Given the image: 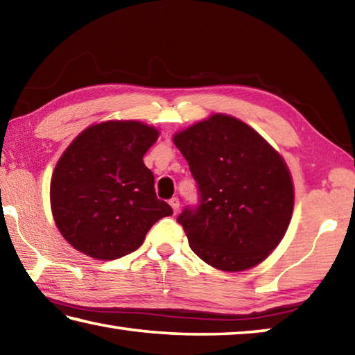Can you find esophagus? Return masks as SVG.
Masks as SVG:
<instances>
[{
  "label": "esophagus",
  "instance_id": "obj_1",
  "mask_svg": "<svg viewBox=\"0 0 355 355\" xmlns=\"http://www.w3.org/2000/svg\"><path fill=\"white\" fill-rule=\"evenodd\" d=\"M169 205L172 207V209H173V213H178V209H180V200H178V197H172V199L169 200Z\"/></svg>",
  "mask_w": 355,
  "mask_h": 355
}]
</instances>
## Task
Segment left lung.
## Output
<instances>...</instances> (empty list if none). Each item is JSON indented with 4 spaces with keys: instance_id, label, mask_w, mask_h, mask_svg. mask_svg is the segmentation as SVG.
Segmentation results:
<instances>
[{
    "instance_id": "obj_1",
    "label": "left lung",
    "mask_w": 355,
    "mask_h": 355,
    "mask_svg": "<svg viewBox=\"0 0 355 355\" xmlns=\"http://www.w3.org/2000/svg\"><path fill=\"white\" fill-rule=\"evenodd\" d=\"M200 192L178 224L189 248L209 266L239 272L277 248L290 225L294 186L274 147L248 123L213 114L173 135Z\"/></svg>"
}]
</instances>
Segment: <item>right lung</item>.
<instances>
[{"label": "right lung", "instance_id": "add662e5", "mask_svg": "<svg viewBox=\"0 0 355 355\" xmlns=\"http://www.w3.org/2000/svg\"><path fill=\"white\" fill-rule=\"evenodd\" d=\"M159 131L137 120H107L65 148L50 184L56 227L71 248L97 260L128 255L172 208L155 192L144 155Z\"/></svg>", "mask_w": 355, "mask_h": 355}]
</instances>
